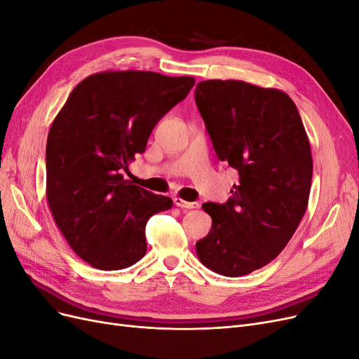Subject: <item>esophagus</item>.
I'll return each instance as SVG.
<instances>
[{
  "mask_svg": "<svg viewBox=\"0 0 359 359\" xmlns=\"http://www.w3.org/2000/svg\"><path fill=\"white\" fill-rule=\"evenodd\" d=\"M173 202H175V205L180 206V208H187V210L199 208V203L198 202H187V201H184L181 198H175V199H173Z\"/></svg>",
  "mask_w": 359,
  "mask_h": 359,
  "instance_id": "obj_1",
  "label": "esophagus"
}]
</instances>
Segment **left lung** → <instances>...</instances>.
Wrapping results in <instances>:
<instances>
[{
  "label": "left lung",
  "instance_id": "obj_1",
  "mask_svg": "<svg viewBox=\"0 0 359 359\" xmlns=\"http://www.w3.org/2000/svg\"><path fill=\"white\" fill-rule=\"evenodd\" d=\"M198 109L217 156L238 170L226 203L206 202L211 231L196 243L201 262L240 277L277 257L306 214L313 158L290 97L244 81H202Z\"/></svg>",
  "mask_w": 359,
  "mask_h": 359
}]
</instances>
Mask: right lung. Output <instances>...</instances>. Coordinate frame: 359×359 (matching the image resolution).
Wrapping results in <instances>:
<instances>
[{
	"instance_id": "obj_1",
	"label": "right lung",
	"mask_w": 359,
	"mask_h": 359,
	"mask_svg": "<svg viewBox=\"0 0 359 359\" xmlns=\"http://www.w3.org/2000/svg\"><path fill=\"white\" fill-rule=\"evenodd\" d=\"M191 76L107 70L74 86L46 144V199L73 252L103 271L135 265L147 253L151 215L172 199L124 180L161 116L187 97Z\"/></svg>"
}]
</instances>
